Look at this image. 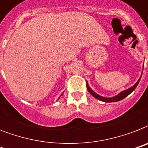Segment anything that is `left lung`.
I'll list each match as a JSON object with an SVG mask.
<instances>
[{"instance_id": "1", "label": "left lung", "mask_w": 148, "mask_h": 148, "mask_svg": "<svg viewBox=\"0 0 148 148\" xmlns=\"http://www.w3.org/2000/svg\"><path fill=\"white\" fill-rule=\"evenodd\" d=\"M142 73H143V71L141 72V75H140V78L138 79V81L136 82L134 84L132 87L131 88H127L126 90H122L121 92H120L119 94H117V95H115L114 97H103V96H101V95H98L97 94L96 92H95L94 90L90 88V86L88 84V81L86 82L87 84V89H88V92L90 93V95H92L93 97H95L96 99L99 100V101H103V102H108V103H110V102H117V101H121L122 99L125 98L126 97H127L131 93H132L134 90H135V88H137V86L138 85V84H139V81H140V78H141V76H142Z\"/></svg>"}]
</instances>
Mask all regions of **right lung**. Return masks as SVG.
I'll return each instance as SVG.
<instances>
[{
	"label": "right lung",
	"mask_w": 148,
	"mask_h": 148,
	"mask_svg": "<svg viewBox=\"0 0 148 148\" xmlns=\"http://www.w3.org/2000/svg\"><path fill=\"white\" fill-rule=\"evenodd\" d=\"M63 95V93H62V94H61V95H60V96H61V95ZM59 98H60V97H59ZM59 98H58V99H59Z\"/></svg>",
	"instance_id": "obj_1"
}]
</instances>
